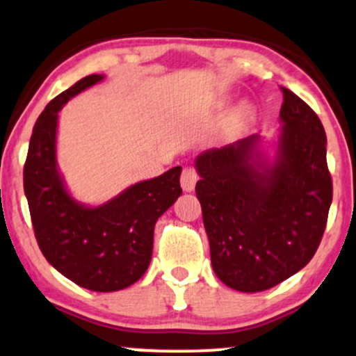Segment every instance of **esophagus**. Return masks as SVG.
<instances>
[{
    "label": "esophagus",
    "instance_id": "esophagus-1",
    "mask_svg": "<svg viewBox=\"0 0 356 356\" xmlns=\"http://www.w3.org/2000/svg\"><path fill=\"white\" fill-rule=\"evenodd\" d=\"M198 173L193 168H185L181 171V178H179V183H181V188L185 191H193L196 181H198Z\"/></svg>",
    "mask_w": 356,
    "mask_h": 356
}]
</instances>
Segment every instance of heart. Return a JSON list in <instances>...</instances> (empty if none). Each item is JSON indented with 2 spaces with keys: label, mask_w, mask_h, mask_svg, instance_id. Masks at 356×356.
<instances>
[{
  "label": "heart",
  "mask_w": 356,
  "mask_h": 356,
  "mask_svg": "<svg viewBox=\"0 0 356 356\" xmlns=\"http://www.w3.org/2000/svg\"><path fill=\"white\" fill-rule=\"evenodd\" d=\"M254 118V108L250 103H241L238 106V110L233 113L232 120H229V129L233 133L241 131L246 124L250 123Z\"/></svg>",
  "instance_id": "b5f03b06"
}]
</instances>
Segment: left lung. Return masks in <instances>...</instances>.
Segmentation results:
<instances>
[{"label": "left lung", "instance_id": "1", "mask_svg": "<svg viewBox=\"0 0 356 356\" xmlns=\"http://www.w3.org/2000/svg\"><path fill=\"white\" fill-rule=\"evenodd\" d=\"M282 91L273 160L258 135L195 160L213 270L245 293L273 288L312 260L333 198L323 124L293 91Z\"/></svg>", "mask_w": 356, "mask_h": 356}]
</instances>
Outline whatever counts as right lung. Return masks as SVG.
<instances>
[{
	"label": "right lung",
	"mask_w": 356,
	"mask_h": 356,
	"mask_svg": "<svg viewBox=\"0 0 356 356\" xmlns=\"http://www.w3.org/2000/svg\"><path fill=\"white\" fill-rule=\"evenodd\" d=\"M103 78L90 74L48 103L33 128L23 181L36 241L49 265L76 285L106 293L128 288L148 270L154 223L181 195V166L135 183L99 207L70 195L56 163L58 113Z\"/></svg>",
	"instance_id": "add662e5"
}]
</instances>
